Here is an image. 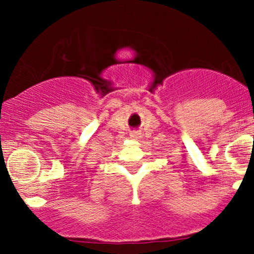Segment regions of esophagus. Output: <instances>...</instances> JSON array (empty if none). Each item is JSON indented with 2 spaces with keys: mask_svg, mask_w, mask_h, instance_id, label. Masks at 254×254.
<instances>
[{
  "mask_svg": "<svg viewBox=\"0 0 254 254\" xmlns=\"http://www.w3.org/2000/svg\"><path fill=\"white\" fill-rule=\"evenodd\" d=\"M129 136L130 139H133V140H139V139L141 138V134L139 132H132L129 134Z\"/></svg>",
  "mask_w": 254,
  "mask_h": 254,
  "instance_id": "esophagus-1",
  "label": "esophagus"
}]
</instances>
